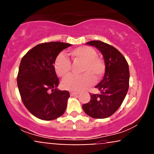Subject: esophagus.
<instances>
[{
	"instance_id": "esophagus-1",
	"label": "esophagus",
	"mask_w": 154,
	"mask_h": 154,
	"mask_svg": "<svg viewBox=\"0 0 154 154\" xmlns=\"http://www.w3.org/2000/svg\"><path fill=\"white\" fill-rule=\"evenodd\" d=\"M69 94L71 96H76V95H77L79 94L78 93H75V92H70Z\"/></svg>"
}]
</instances>
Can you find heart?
I'll use <instances>...</instances> for the list:
<instances>
[{
	"label": "heart",
	"mask_w": 154,
	"mask_h": 154,
	"mask_svg": "<svg viewBox=\"0 0 154 154\" xmlns=\"http://www.w3.org/2000/svg\"><path fill=\"white\" fill-rule=\"evenodd\" d=\"M75 62H82L80 75H70L62 82V87L67 91H81L94 84L96 78L101 77L105 72V64L97 53L90 46H80L69 53ZM71 62L63 54H59L55 59L54 67L56 75L60 77H66L71 71Z\"/></svg>",
	"instance_id": "obj_1"
}]
</instances>
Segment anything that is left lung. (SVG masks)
I'll return each instance as SVG.
<instances>
[{"instance_id": "8db88e82", "label": "left lung", "mask_w": 154, "mask_h": 154, "mask_svg": "<svg viewBox=\"0 0 154 154\" xmlns=\"http://www.w3.org/2000/svg\"><path fill=\"white\" fill-rule=\"evenodd\" d=\"M86 44L95 47L103 55L105 73L95 86L100 93L91 95V100L83 104L82 109L91 117L104 119L117 111L126 96L130 80L129 66L122 54L109 44L100 40Z\"/></svg>"}]
</instances>
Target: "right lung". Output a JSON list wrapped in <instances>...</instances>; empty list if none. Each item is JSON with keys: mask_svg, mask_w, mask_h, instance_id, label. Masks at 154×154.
<instances>
[{"mask_svg": "<svg viewBox=\"0 0 154 154\" xmlns=\"http://www.w3.org/2000/svg\"><path fill=\"white\" fill-rule=\"evenodd\" d=\"M71 45L61 42L39 44L22 59L18 89L24 105L38 119L48 121L64 114L70 95L68 91L57 88L59 79L54 63L60 52Z\"/></svg>", "mask_w": 154, "mask_h": 154, "instance_id": "1", "label": "right lung"}]
</instances>
